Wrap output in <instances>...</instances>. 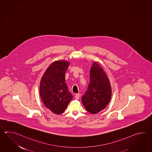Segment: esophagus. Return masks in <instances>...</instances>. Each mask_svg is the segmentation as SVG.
I'll return each mask as SVG.
<instances>
[{
    "instance_id": "esophagus-1",
    "label": "esophagus",
    "mask_w": 152,
    "mask_h": 152,
    "mask_svg": "<svg viewBox=\"0 0 152 152\" xmlns=\"http://www.w3.org/2000/svg\"><path fill=\"white\" fill-rule=\"evenodd\" d=\"M79 98H80V94H75V99H79Z\"/></svg>"
}]
</instances>
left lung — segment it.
Listing matches in <instances>:
<instances>
[{
    "label": "left lung",
    "mask_w": 152,
    "mask_h": 152,
    "mask_svg": "<svg viewBox=\"0 0 152 152\" xmlns=\"http://www.w3.org/2000/svg\"><path fill=\"white\" fill-rule=\"evenodd\" d=\"M90 79L87 91L81 100L87 111L95 114L103 110L109 103L111 88L106 73L96 62L91 68Z\"/></svg>",
    "instance_id": "left-lung-1"
}]
</instances>
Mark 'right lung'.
Segmentation results:
<instances>
[{
    "mask_svg": "<svg viewBox=\"0 0 152 152\" xmlns=\"http://www.w3.org/2000/svg\"><path fill=\"white\" fill-rule=\"evenodd\" d=\"M69 62L56 61L49 66L40 82L39 93L45 107L53 113H63L73 98L65 83Z\"/></svg>",
    "mask_w": 152,
    "mask_h": 152,
    "instance_id": "1",
    "label": "right lung"
}]
</instances>
